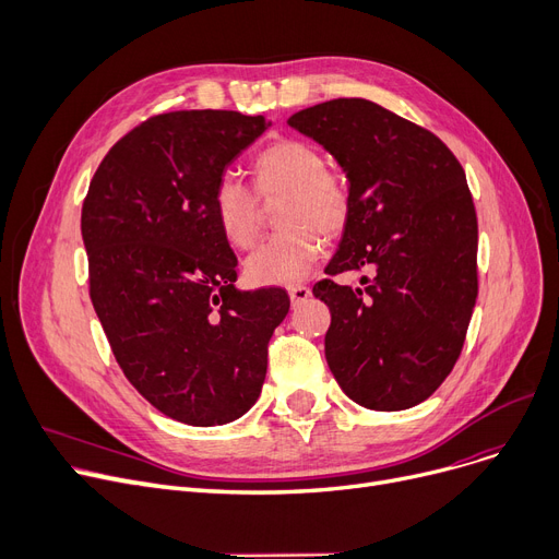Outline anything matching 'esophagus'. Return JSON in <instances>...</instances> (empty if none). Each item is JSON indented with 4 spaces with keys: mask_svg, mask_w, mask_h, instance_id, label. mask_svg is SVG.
<instances>
[{
    "mask_svg": "<svg viewBox=\"0 0 559 559\" xmlns=\"http://www.w3.org/2000/svg\"><path fill=\"white\" fill-rule=\"evenodd\" d=\"M288 296H290V302H294V305H302L311 298V288L309 286H290Z\"/></svg>",
    "mask_w": 559,
    "mask_h": 559,
    "instance_id": "34e87169",
    "label": "esophagus"
}]
</instances>
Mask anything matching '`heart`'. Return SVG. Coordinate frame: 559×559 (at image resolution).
Wrapping results in <instances>:
<instances>
[{
    "label": "heart",
    "mask_w": 559,
    "mask_h": 559,
    "mask_svg": "<svg viewBox=\"0 0 559 559\" xmlns=\"http://www.w3.org/2000/svg\"><path fill=\"white\" fill-rule=\"evenodd\" d=\"M254 191L225 175L214 191V214L227 243L250 250L261 231L263 200L284 195L280 236L265 241L246 263L248 277L261 286H294L309 277L323 250L318 231L336 236L353 214L350 186L325 168L323 152L311 143L286 139L259 152L252 162Z\"/></svg>",
    "instance_id": "heart-1"
}]
</instances>
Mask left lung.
Masks as SVG:
<instances>
[{"label":"left lung","mask_w":559,"mask_h":559,"mask_svg":"<svg viewBox=\"0 0 559 559\" xmlns=\"http://www.w3.org/2000/svg\"><path fill=\"white\" fill-rule=\"evenodd\" d=\"M350 181L353 214L328 275L313 286L332 313L325 359L345 395L378 412L409 409L460 359L477 298V216L466 175L432 131L361 97L288 118Z\"/></svg>","instance_id":"left-lung-1"}]
</instances>
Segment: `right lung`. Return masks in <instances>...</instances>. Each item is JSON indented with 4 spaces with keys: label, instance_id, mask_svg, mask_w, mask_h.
Here are the masks:
<instances>
[{
    "label": "right lung",
    "instance_id": "right-lung-1",
    "mask_svg": "<svg viewBox=\"0 0 559 559\" xmlns=\"http://www.w3.org/2000/svg\"><path fill=\"white\" fill-rule=\"evenodd\" d=\"M271 122L238 111H170L102 158L82 209L91 302L124 378L195 428L243 416L261 393L284 288L238 290L214 214L225 168Z\"/></svg>",
    "mask_w": 559,
    "mask_h": 559
}]
</instances>
